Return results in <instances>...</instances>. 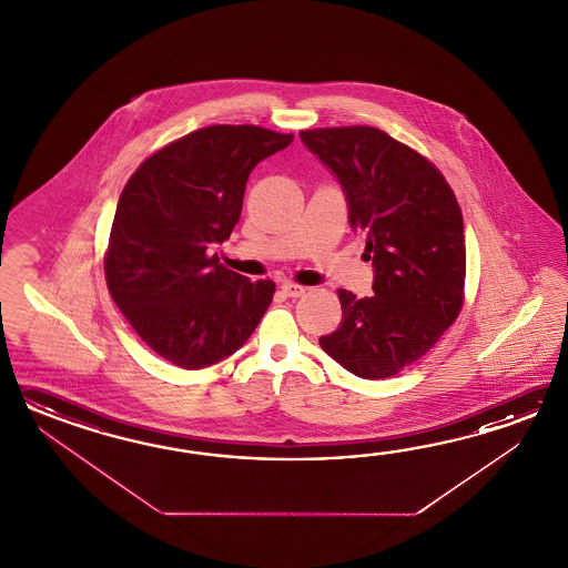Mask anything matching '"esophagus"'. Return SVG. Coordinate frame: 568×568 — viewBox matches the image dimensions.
Masks as SVG:
<instances>
[{
	"label": "esophagus",
	"mask_w": 568,
	"mask_h": 568,
	"mask_svg": "<svg viewBox=\"0 0 568 568\" xmlns=\"http://www.w3.org/2000/svg\"><path fill=\"white\" fill-rule=\"evenodd\" d=\"M282 292H284L286 296H290V298H301L302 294L306 292V288L301 286V284H296V282H284V284H282Z\"/></svg>",
	"instance_id": "esophagus-1"
}]
</instances>
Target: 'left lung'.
<instances>
[{"label":"left lung","mask_w":568,"mask_h":568,"mask_svg":"<svg viewBox=\"0 0 568 568\" xmlns=\"http://www.w3.org/2000/svg\"><path fill=\"white\" fill-rule=\"evenodd\" d=\"M301 140L335 172L375 267L372 296L338 290L343 321L318 343L357 377H392L433 349L463 308L457 196L428 158L372 125L302 130Z\"/></svg>","instance_id":"obj_1"}]
</instances>
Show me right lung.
Segmentation results:
<instances>
[{"label":"right lung","instance_id":"right-lung-1","mask_svg":"<svg viewBox=\"0 0 568 568\" xmlns=\"http://www.w3.org/2000/svg\"><path fill=\"white\" fill-rule=\"evenodd\" d=\"M292 133L209 125L160 148L125 182L109 233L105 280L138 337L182 369L233 355L254 333L276 284L219 264L242 217L250 172Z\"/></svg>","mask_w":568,"mask_h":568}]
</instances>
